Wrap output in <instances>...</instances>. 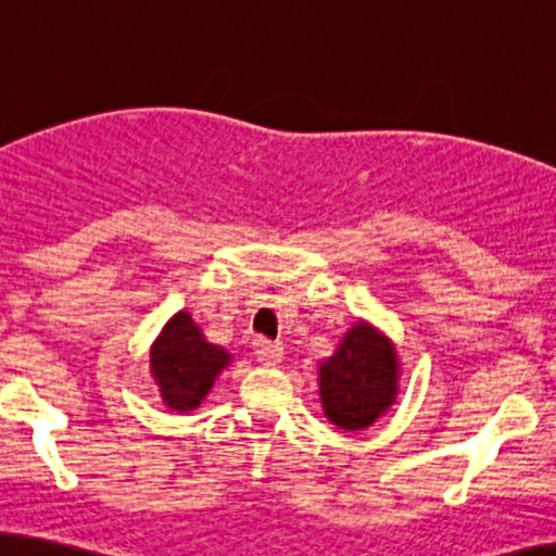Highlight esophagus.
Instances as JSON below:
<instances>
[{"instance_id":"esophagus-1","label":"esophagus","mask_w":556,"mask_h":556,"mask_svg":"<svg viewBox=\"0 0 556 556\" xmlns=\"http://www.w3.org/2000/svg\"><path fill=\"white\" fill-rule=\"evenodd\" d=\"M253 350H256V358L264 363V366H277L285 355L282 342L266 340V337H258V340L253 342Z\"/></svg>"}]
</instances>
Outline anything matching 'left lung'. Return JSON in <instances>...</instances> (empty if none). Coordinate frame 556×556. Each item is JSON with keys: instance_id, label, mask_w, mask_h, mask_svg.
Listing matches in <instances>:
<instances>
[{"instance_id": "8db88e82", "label": "left lung", "mask_w": 556, "mask_h": 556, "mask_svg": "<svg viewBox=\"0 0 556 556\" xmlns=\"http://www.w3.org/2000/svg\"><path fill=\"white\" fill-rule=\"evenodd\" d=\"M321 402L331 424L348 431L371 426L397 394V355L368 324H355L337 353L318 368Z\"/></svg>"}]
</instances>
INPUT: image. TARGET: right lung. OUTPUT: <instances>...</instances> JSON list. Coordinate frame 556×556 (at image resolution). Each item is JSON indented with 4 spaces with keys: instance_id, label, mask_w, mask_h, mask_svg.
<instances>
[{
    "instance_id": "right-lung-1",
    "label": "right lung",
    "mask_w": 556,
    "mask_h": 556,
    "mask_svg": "<svg viewBox=\"0 0 556 556\" xmlns=\"http://www.w3.org/2000/svg\"><path fill=\"white\" fill-rule=\"evenodd\" d=\"M227 363V350L203 340L193 318L182 311L156 340L151 353V374L172 410H193Z\"/></svg>"
}]
</instances>
